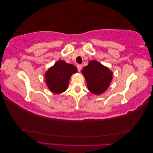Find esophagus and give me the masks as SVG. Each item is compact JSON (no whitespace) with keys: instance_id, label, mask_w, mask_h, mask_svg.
<instances>
[{"instance_id":"34e87169","label":"esophagus","mask_w":153,"mask_h":153,"mask_svg":"<svg viewBox=\"0 0 153 153\" xmlns=\"http://www.w3.org/2000/svg\"><path fill=\"white\" fill-rule=\"evenodd\" d=\"M77 69L79 71H80L81 69H82V65H77Z\"/></svg>"}]
</instances>
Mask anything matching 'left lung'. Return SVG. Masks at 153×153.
<instances>
[{
    "mask_svg": "<svg viewBox=\"0 0 153 153\" xmlns=\"http://www.w3.org/2000/svg\"><path fill=\"white\" fill-rule=\"evenodd\" d=\"M86 80L87 87L90 92L99 95L104 92L112 80L111 71L97 61H90L81 71Z\"/></svg>",
    "mask_w": 153,
    "mask_h": 153,
    "instance_id": "8db88e82",
    "label": "left lung"
}]
</instances>
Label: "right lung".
I'll return each instance as SVG.
<instances>
[{"label":"right lung","mask_w":153,"mask_h":153,"mask_svg":"<svg viewBox=\"0 0 153 153\" xmlns=\"http://www.w3.org/2000/svg\"><path fill=\"white\" fill-rule=\"evenodd\" d=\"M76 72L77 68L73 65L59 60L45 74L47 86L52 92L61 94L67 89L71 76Z\"/></svg>","instance_id":"1"}]
</instances>
